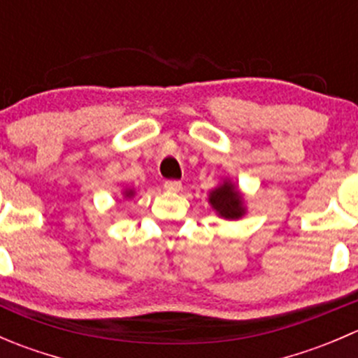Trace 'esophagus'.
Returning <instances> with one entry per match:
<instances>
[{
	"mask_svg": "<svg viewBox=\"0 0 358 358\" xmlns=\"http://www.w3.org/2000/svg\"><path fill=\"white\" fill-rule=\"evenodd\" d=\"M164 189L168 192H180L182 190V182H178V180H166Z\"/></svg>",
	"mask_w": 358,
	"mask_h": 358,
	"instance_id": "obj_1",
	"label": "esophagus"
}]
</instances>
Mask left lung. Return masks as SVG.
Instances as JSON below:
<instances>
[{
	"instance_id": "1",
	"label": "left lung",
	"mask_w": 358,
	"mask_h": 358,
	"mask_svg": "<svg viewBox=\"0 0 358 358\" xmlns=\"http://www.w3.org/2000/svg\"><path fill=\"white\" fill-rule=\"evenodd\" d=\"M209 202L225 218H239L244 213L239 194H237V190L230 183H223L222 187L213 190L211 196H209Z\"/></svg>"
}]
</instances>
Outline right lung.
Masks as SVG:
<instances>
[{"mask_svg":"<svg viewBox=\"0 0 358 358\" xmlns=\"http://www.w3.org/2000/svg\"><path fill=\"white\" fill-rule=\"evenodd\" d=\"M128 196H129V194H128Z\"/></svg>","mask_w":358,"mask_h":358,"instance_id":"add662e5","label":"right lung"}]
</instances>
